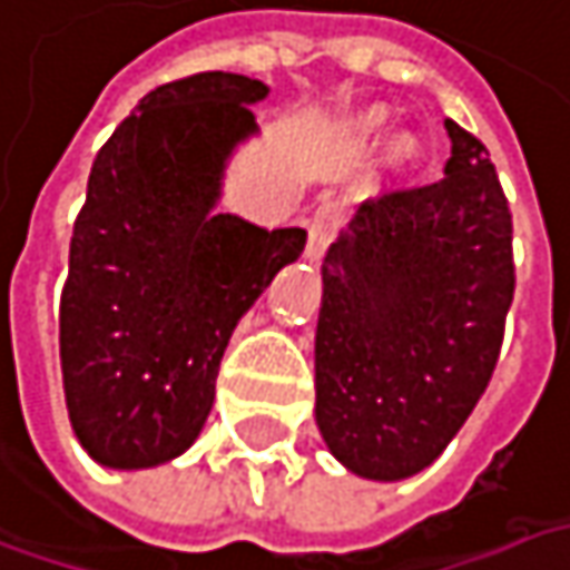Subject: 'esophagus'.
<instances>
[{
	"instance_id": "obj_1",
	"label": "esophagus",
	"mask_w": 570,
	"mask_h": 570,
	"mask_svg": "<svg viewBox=\"0 0 570 570\" xmlns=\"http://www.w3.org/2000/svg\"><path fill=\"white\" fill-rule=\"evenodd\" d=\"M335 235V213L328 206H322L316 216L309 218V238H306V257L309 261H322V254L328 248Z\"/></svg>"
}]
</instances>
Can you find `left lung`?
Instances as JSON below:
<instances>
[{
	"instance_id": "1",
	"label": "left lung",
	"mask_w": 570,
	"mask_h": 570,
	"mask_svg": "<svg viewBox=\"0 0 570 570\" xmlns=\"http://www.w3.org/2000/svg\"><path fill=\"white\" fill-rule=\"evenodd\" d=\"M445 177L364 199L322 261L316 425L352 474L429 468L478 406L513 303V216L487 148L445 118Z\"/></svg>"
}]
</instances>
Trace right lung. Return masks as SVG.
<instances>
[{
	"mask_svg": "<svg viewBox=\"0 0 570 570\" xmlns=\"http://www.w3.org/2000/svg\"><path fill=\"white\" fill-rule=\"evenodd\" d=\"M267 96L222 70L157 86L92 160L60 296V371L70 425L102 468H154L196 442L238 318L306 248L303 228L216 209Z\"/></svg>",
	"mask_w": 570,
	"mask_h": 570,
	"instance_id": "add662e5",
	"label": "right lung"
}]
</instances>
